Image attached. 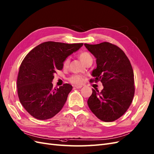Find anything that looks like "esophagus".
Listing matches in <instances>:
<instances>
[{
    "instance_id": "34e87169",
    "label": "esophagus",
    "mask_w": 154,
    "mask_h": 154,
    "mask_svg": "<svg viewBox=\"0 0 154 154\" xmlns=\"http://www.w3.org/2000/svg\"><path fill=\"white\" fill-rule=\"evenodd\" d=\"M75 87L76 88H81L82 86V85H75Z\"/></svg>"
}]
</instances>
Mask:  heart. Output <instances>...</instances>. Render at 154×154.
Instances as JSON below:
<instances>
[{
  "label": "heart",
  "mask_w": 154,
  "mask_h": 154,
  "mask_svg": "<svg viewBox=\"0 0 154 154\" xmlns=\"http://www.w3.org/2000/svg\"><path fill=\"white\" fill-rule=\"evenodd\" d=\"M79 59L84 64H85L88 60L92 59L91 55L88 52H82L81 54L79 55ZM69 59L68 58H67L64 62V64H63L64 66V67L68 66L69 64ZM69 81L72 83H74V84L79 85V84H81V83L82 82V79L80 75H73L70 77Z\"/></svg>",
  "instance_id": "b5f03b06"
}]
</instances>
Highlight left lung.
Here are the masks:
<instances>
[{
  "instance_id": "left-lung-1",
  "label": "left lung",
  "mask_w": 154,
  "mask_h": 154,
  "mask_svg": "<svg viewBox=\"0 0 154 154\" xmlns=\"http://www.w3.org/2000/svg\"><path fill=\"white\" fill-rule=\"evenodd\" d=\"M96 59L97 68L91 73L104 86L102 91L92 89L88 105L95 116L104 122L121 117L132 102L135 93L134 72L130 60L118 46L104 42L98 45L85 44Z\"/></svg>"
}]
</instances>
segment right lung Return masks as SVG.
<instances>
[{"mask_svg": "<svg viewBox=\"0 0 154 154\" xmlns=\"http://www.w3.org/2000/svg\"><path fill=\"white\" fill-rule=\"evenodd\" d=\"M82 45L48 41L25 57L17 77V92L21 104L31 116L46 120L61 110L72 86L64 84L53 89L54 75L63 69L64 60Z\"/></svg>", "mask_w": 154, "mask_h": 154, "instance_id": "right-lung-1", "label": "right lung"}]
</instances>
